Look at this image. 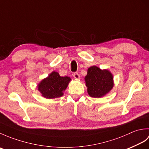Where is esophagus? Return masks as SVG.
Masks as SVG:
<instances>
[{
    "mask_svg": "<svg viewBox=\"0 0 149 149\" xmlns=\"http://www.w3.org/2000/svg\"><path fill=\"white\" fill-rule=\"evenodd\" d=\"M73 75H74V79H80V75L77 72L74 73Z\"/></svg>",
    "mask_w": 149,
    "mask_h": 149,
    "instance_id": "esophagus-1",
    "label": "esophagus"
}]
</instances>
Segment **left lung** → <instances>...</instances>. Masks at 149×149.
<instances>
[{
    "mask_svg": "<svg viewBox=\"0 0 149 149\" xmlns=\"http://www.w3.org/2000/svg\"><path fill=\"white\" fill-rule=\"evenodd\" d=\"M88 93L91 97L100 98L109 93L114 86L113 76L109 70L97 66L88 68L84 77Z\"/></svg>",
    "mask_w": 149,
    "mask_h": 149,
    "instance_id": "obj_1",
    "label": "left lung"
}]
</instances>
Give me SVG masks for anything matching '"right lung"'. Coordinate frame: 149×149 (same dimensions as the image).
<instances>
[{
  "mask_svg": "<svg viewBox=\"0 0 149 149\" xmlns=\"http://www.w3.org/2000/svg\"><path fill=\"white\" fill-rule=\"evenodd\" d=\"M71 80L70 77H61L58 72L53 71L40 82L37 86L38 90L47 99L61 97Z\"/></svg>",
  "mask_w": 149,
  "mask_h": 149,
  "instance_id": "1",
  "label": "right lung"
}]
</instances>
